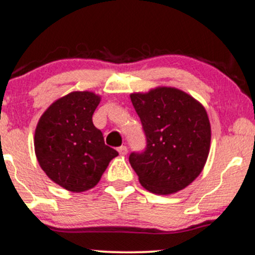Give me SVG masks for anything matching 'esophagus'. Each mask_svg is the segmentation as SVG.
Returning <instances> with one entry per match:
<instances>
[{
    "instance_id": "obj_1",
    "label": "esophagus",
    "mask_w": 255,
    "mask_h": 255,
    "mask_svg": "<svg viewBox=\"0 0 255 255\" xmlns=\"http://www.w3.org/2000/svg\"><path fill=\"white\" fill-rule=\"evenodd\" d=\"M118 151H119L120 155L125 156L128 153V147L127 146H120V147H118Z\"/></svg>"
}]
</instances>
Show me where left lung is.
<instances>
[{
    "label": "left lung",
    "mask_w": 255,
    "mask_h": 255,
    "mask_svg": "<svg viewBox=\"0 0 255 255\" xmlns=\"http://www.w3.org/2000/svg\"><path fill=\"white\" fill-rule=\"evenodd\" d=\"M146 136L142 152H131L141 186L157 195L187 187L210 153L211 124L200 102L180 89L158 87L130 95Z\"/></svg>",
    "instance_id": "8db88e82"
}]
</instances>
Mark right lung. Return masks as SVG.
Wrapping results in <instances>:
<instances>
[{
	"mask_svg": "<svg viewBox=\"0 0 255 255\" xmlns=\"http://www.w3.org/2000/svg\"><path fill=\"white\" fill-rule=\"evenodd\" d=\"M100 97L73 92L55 100L41 117L34 132V151L45 175L70 192L94 187L119 153L105 145L93 124Z\"/></svg>",
	"mask_w": 255,
	"mask_h": 255,
	"instance_id": "add662e5",
	"label": "right lung"
}]
</instances>
